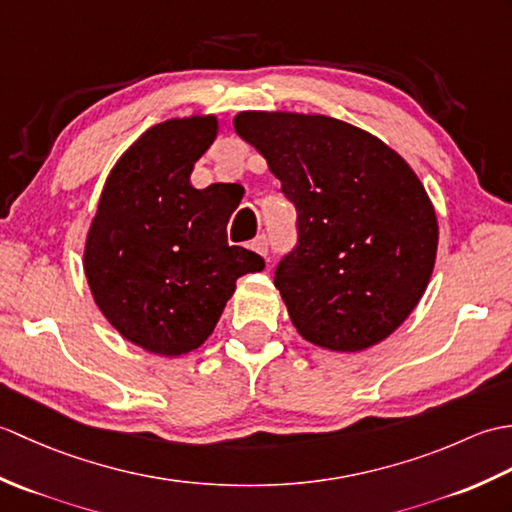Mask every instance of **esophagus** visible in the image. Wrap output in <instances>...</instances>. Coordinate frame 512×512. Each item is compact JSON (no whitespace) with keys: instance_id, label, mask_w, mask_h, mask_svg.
<instances>
[{"instance_id":"obj_1","label":"esophagus","mask_w":512,"mask_h":512,"mask_svg":"<svg viewBox=\"0 0 512 512\" xmlns=\"http://www.w3.org/2000/svg\"><path fill=\"white\" fill-rule=\"evenodd\" d=\"M268 237L266 235H259V237H255L253 239V242H250V248H253L255 250V253H259V255H268Z\"/></svg>"}]
</instances>
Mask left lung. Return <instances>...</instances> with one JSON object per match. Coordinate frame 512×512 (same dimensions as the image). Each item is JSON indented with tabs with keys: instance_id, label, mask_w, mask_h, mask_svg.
<instances>
[{
	"instance_id": "8db88e82",
	"label": "left lung",
	"mask_w": 512,
	"mask_h": 512,
	"mask_svg": "<svg viewBox=\"0 0 512 512\" xmlns=\"http://www.w3.org/2000/svg\"><path fill=\"white\" fill-rule=\"evenodd\" d=\"M233 125L297 209V246L275 270L297 332L332 352L387 339L436 264L438 220L416 173L383 140L330 116L242 112Z\"/></svg>"
}]
</instances>
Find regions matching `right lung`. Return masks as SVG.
<instances>
[{"mask_svg":"<svg viewBox=\"0 0 512 512\" xmlns=\"http://www.w3.org/2000/svg\"><path fill=\"white\" fill-rule=\"evenodd\" d=\"M215 134V116L147 129L107 178L85 242L96 306L147 352L180 356L200 347L235 281L266 266L253 250L228 244L226 224L239 204L228 184L195 189L189 180Z\"/></svg>","mask_w":512,"mask_h":512,"instance_id":"right-lung-1","label":"right lung"}]
</instances>
